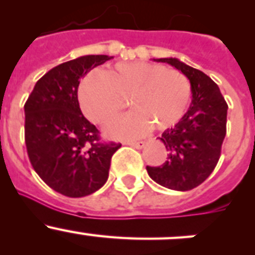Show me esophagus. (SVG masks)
<instances>
[{
    "label": "esophagus",
    "mask_w": 255,
    "mask_h": 255,
    "mask_svg": "<svg viewBox=\"0 0 255 255\" xmlns=\"http://www.w3.org/2000/svg\"><path fill=\"white\" fill-rule=\"evenodd\" d=\"M129 145H132L133 148L135 149H142L145 146V142H143V140H140V142H132V143H128Z\"/></svg>",
    "instance_id": "1"
}]
</instances>
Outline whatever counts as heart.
<instances>
[{"label":"heart","instance_id":"obj_1","mask_svg":"<svg viewBox=\"0 0 255 255\" xmlns=\"http://www.w3.org/2000/svg\"><path fill=\"white\" fill-rule=\"evenodd\" d=\"M128 97L134 111L107 126L111 137L135 138L151 125L158 130L175 126L190 105L191 84L180 71L145 61L118 63L105 75L95 71L80 82V106L95 123L104 125L116 117Z\"/></svg>","mask_w":255,"mask_h":255}]
</instances>
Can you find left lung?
Returning <instances> with one entry per match:
<instances>
[{
	"instance_id": "8db88e82",
	"label": "left lung",
	"mask_w": 255,
	"mask_h": 255,
	"mask_svg": "<svg viewBox=\"0 0 255 255\" xmlns=\"http://www.w3.org/2000/svg\"><path fill=\"white\" fill-rule=\"evenodd\" d=\"M154 60L170 64L190 80L192 101L175 127L159 138L168 150V160L161 166H146V171L161 186L187 191L202 184L217 165L228 106L217 85L202 71L176 58Z\"/></svg>"
}]
</instances>
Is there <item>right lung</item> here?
<instances>
[{"label": "right lung", "mask_w": 255, "mask_h": 255, "mask_svg": "<svg viewBox=\"0 0 255 255\" xmlns=\"http://www.w3.org/2000/svg\"><path fill=\"white\" fill-rule=\"evenodd\" d=\"M113 56L85 55L49 70L24 105V138L30 164L61 195L84 197L106 184L111 158L121 143H104L82 115L80 79Z\"/></svg>", "instance_id": "obj_1"}]
</instances>
